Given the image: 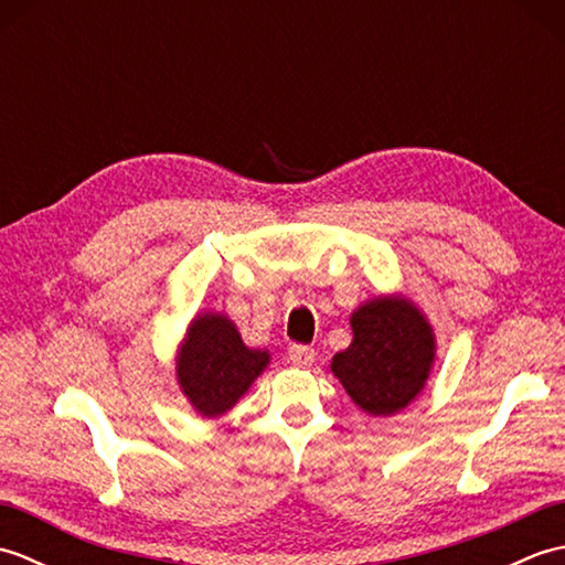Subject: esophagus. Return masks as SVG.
Here are the masks:
<instances>
[{"label": "esophagus", "mask_w": 565, "mask_h": 565, "mask_svg": "<svg viewBox=\"0 0 565 565\" xmlns=\"http://www.w3.org/2000/svg\"><path fill=\"white\" fill-rule=\"evenodd\" d=\"M289 359H291V364L306 369V366L316 362V350H313V347H308V344H291L289 347Z\"/></svg>", "instance_id": "esophagus-1"}]
</instances>
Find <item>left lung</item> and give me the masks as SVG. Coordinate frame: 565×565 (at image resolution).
<instances>
[{
  "mask_svg": "<svg viewBox=\"0 0 565 565\" xmlns=\"http://www.w3.org/2000/svg\"><path fill=\"white\" fill-rule=\"evenodd\" d=\"M354 340L332 356V374L369 415H395L425 388L435 332L415 303L379 296L352 313Z\"/></svg>",
  "mask_w": 565,
  "mask_h": 565,
  "instance_id": "obj_1",
  "label": "left lung"
}]
</instances>
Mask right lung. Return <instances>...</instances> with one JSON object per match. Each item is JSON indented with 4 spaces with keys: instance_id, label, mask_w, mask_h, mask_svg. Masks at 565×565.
<instances>
[{
    "instance_id": "obj_1",
    "label": "right lung",
    "mask_w": 565,
    "mask_h": 565,
    "mask_svg": "<svg viewBox=\"0 0 565 565\" xmlns=\"http://www.w3.org/2000/svg\"><path fill=\"white\" fill-rule=\"evenodd\" d=\"M269 364V352L249 350L233 320L223 313H201L191 320L177 354V381L203 417H218L243 398Z\"/></svg>"
}]
</instances>
